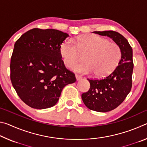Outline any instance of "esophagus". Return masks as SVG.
<instances>
[{
	"mask_svg": "<svg viewBox=\"0 0 147 147\" xmlns=\"http://www.w3.org/2000/svg\"><path fill=\"white\" fill-rule=\"evenodd\" d=\"M75 77L76 78V80H81L82 78V76L79 75V74H75Z\"/></svg>",
	"mask_w": 147,
	"mask_h": 147,
	"instance_id": "34e87169",
	"label": "esophagus"
}]
</instances>
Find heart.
<instances>
[{
  "label": "heart",
  "mask_w": 147,
  "mask_h": 147,
  "mask_svg": "<svg viewBox=\"0 0 147 147\" xmlns=\"http://www.w3.org/2000/svg\"><path fill=\"white\" fill-rule=\"evenodd\" d=\"M87 53L86 61L72 67L74 71L104 77L115 70L122 57V51L117 44L110 43L108 39L97 35L89 34L79 37L76 44L67 39L59 47V53L65 65L71 67L78 60L80 51Z\"/></svg>",
  "instance_id": "obj_1"
}]
</instances>
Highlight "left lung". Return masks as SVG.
Returning <instances> with one entry per match:
<instances>
[{"label":"left lung","mask_w":147,"mask_h":147,"mask_svg":"<svg viewBox=\"0 0 147 147\" xmlns=\"http://www.w3.org/2000/svg\"><path fill=\"white\" fill-rule=\"evenodd\" d=\"M93 33L111 38L122 51L121 61L115 70L104 78L88 79L90 88L82 94L84 103L89 109L107 112L120 105L130 92L134 69L133 51L127 39L118 32L108 30Z\"/></svg>","instance_id":"1"}]
</instances>
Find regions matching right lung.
I'll list each match as a JSON object with an SVG mask.
<instances>
[{
    "mask_svg": "<svg viewBox=\"0 0 147 147\" xmlns=\"http://www.w3.org/2000/svg\"><path fill=\"white\" fill-rule=\"evenodd\" d=\"M69 35L55 29L33 28L14 45L10 78L20 98L31 108L54 106L65 86L76 82L65 66L59 47Z\"/></svg>",
    "mask_w": 147,
    "mask_h": 147,
    "instance_id": "1",
    "label": "right lung"
}]
</instances>
